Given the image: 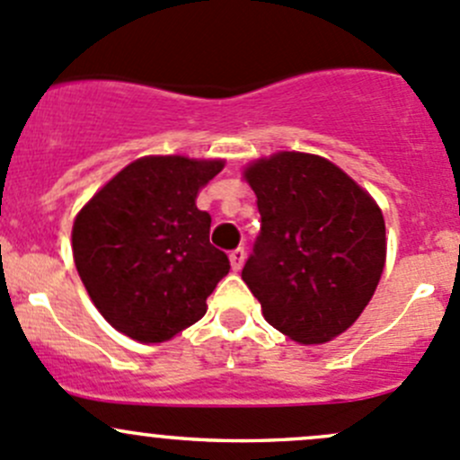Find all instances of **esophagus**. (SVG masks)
Listing matches in <instances>:
<instances>
[{
	"label": "esophagus",
	"instance_id": "34e87169",
	"mask_svg": "<svg viewBox=\"0 0 460 460\" xmlns=\"http://www.w3.org/2000/svg\"><path fill=\"white\" fill-rule=\"evenodd\" d=\"M243 261H245V252H243V248L232 250V252H230V266H232V270L239 272L241 268H243Z\"/></svg>",
	"mask_w": 460,
	"mask_h": 460
}]
</instances>
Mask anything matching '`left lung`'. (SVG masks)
I'll list each match as a JSON object with an SVG mask.
<instances>
[{
  "mask_svg": "<svg viewBox=\"0 0 460 460\" xmlns=\"http://www.w3.org/2000/svg\"><path fill=\"white\" fill-rule=\"evenodd\" d=\"M257 197L261 234L241 279L270 326L299 344H326L353 326L386 261L376 199L329 158L275 152L241 172Z\"/></svg>",
  "mask_w": 460,
  "mask_h": 460,
  "instance_id": "1",
  "label": "left lung"
}]
</instances>
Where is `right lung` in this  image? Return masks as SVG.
<instances>
[{
  "mask_svg": "<svg viewBox=\"0 0 460 460\" xmlns=\"http://www.w3.org/2000/svg\"><path fill=\"white\" fill-rule=\"evenodd\" d=\"M224 158L143 156L74 219V261L100 315L127 338L161 344L201 320L230 261L210 243L197 197Z\"/></svg>",
  "mask_w": 460,
  "mask_h": 460,
  "instance_id": "obj_1",
  "label": "right lung"
}]
</instances>
